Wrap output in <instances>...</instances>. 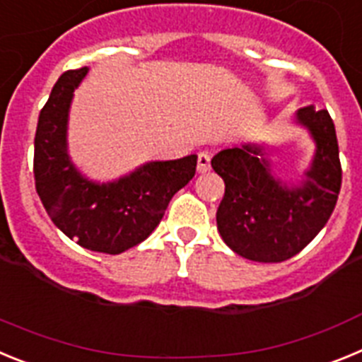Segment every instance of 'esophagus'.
I'll return each instance as SVG.
<instances>
[{
    "label": "esophagus",
    "instance_id": "34e87169",
    "mask_svg": "<svg viewBox=\"0 0 362 362\" xmlns=\"http://www.w3.org/2000/svg\"><path fill=\"white\" fill-rule=\"evenodd\" d=\"M210 170V153L209 152H199L197 153V172L204 174Z\"/></svg>",
    "mask_w": 362,
    "mask_h": 362
}]
</instances>
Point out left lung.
I'll use <instances>...</instances> for the list:
<instances>
[{
  "instance_id": "1",
  "label": "left lung",
  "mask_w": 362,
  "mask_h": 362,
  "mask_svg": "<svg viewBox=\"0 0 362 362\" xmlns=\"http://www.w3.org/2000/svg\"><path fill=\"white\" fill-rule=\"evenodd\" d=\"M315 141V156L299 187L272 175L263 146L243 145L216 153L212 168L225 181L217 230L238 255L281 263L299 254L328 223L337 203L343 170L335 127L328 110L313 105L297 112Z\"/></svg>"
}]
</instances>
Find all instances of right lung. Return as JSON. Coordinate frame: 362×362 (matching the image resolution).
<instances>
[{
	"label": "right lung",
	"instance_id": "add662e5",
	"mask_svg": "<svg viewBox=\"0 0 362 362\" xmlns=\"http://www.w3.org/2000/svg\"><path fill=\"white\" fill-rule=\"evenodd\" d=\"M86 72L83 66L62 74L41 108L34 179L45 210L66 238L86 250L116 255L153 232L175 192L196 174L197 156L146 163L112 183L83 177L66 153V123L74 90Z\"/></svg>",
	"mask_w": 362,
	"mask_h": 362
}]
</instances>
